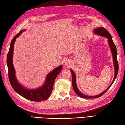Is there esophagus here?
<instances>
[{"label": "esophagus", "mask_w": 125, "mask_h": 125, "mask_svg": "<svg viewBox=\"0 0 125 125\" xmlns=\"http://www.w3.org/2000/svg\"><path fill=\"white\" fill-rule=\"evenodd\" d=\"M64 63L66 66H69L71 65V62H70V60H66L65 62Z\"/></svg>", "instance_id": "obj_1"}]
</instances>
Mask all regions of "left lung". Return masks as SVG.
<instances>
[{"label": "left lung", "instance_id": "1", "mask_svg": "<svg viewBox=\"0 0 125 125\" xmlns=\"http://www.w3.org/2000/svg\"><path fill=\"white\" fill-rule=\"evenodd\" d=\"M94 33L95 34H97L99 35H101L102 36H105V37L108 38V43L109 45H110V47L111 49V51L112 54V57H113V60H114V66H115V77L113 80V81L112 82L111 85L109 86L108 89H106V90H105L104 92H103L101 94H99L98 95L95 96H87L86 95H84L83 93H82L80 91L78 90V88L76 85V76L75 75L74 72H73L72 70H71V72L72 73V85L73 89H74L75 92L76 93L77 95L80 96L81 98H84V99H93V98H99V97L101 96L103 94H104L106 91H107L109 88L111 87L112 84L114 83V82L115 80V78H116L118 73V69H119V66H118V62L117 60V49L116 47H115V44L114 42H113V40L112 39L111 35L110 34L107 30L104 27H98L97 29H95L94 30Z\"/></svg>", "mask_w": 125, "mask_h": 125}]
</instances>
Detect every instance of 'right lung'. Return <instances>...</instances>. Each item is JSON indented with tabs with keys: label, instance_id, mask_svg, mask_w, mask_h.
I'll return each mask as SVG.
<instances>
[{
	"label": "right lung",
	"instance_id": "add662e5",
	"mask_svg": "<svg viewBox=\"0 0 125 125\" xmlns=\"http://www.w3.org/2000/svg\"><path fill=\"white\" fill-rule=\"evenodd\" d=\"M23 31H21L15 35L10 42V50L7 56V64L8 67V78L10 85L13 89L20 94L31 101L35 102H40L47 100L49 98L52 92L53 83L57 75L59 74L62 68V65L58 67L49 73L46 77L44 84L42 87L35 90H28L25 89L18 82L15 76V71L13 65V54L14 49V44L16 39L19 36Z\"/></svg>",
	"mask_w": 125,
	"mask_h": 125
}]
</instances>
